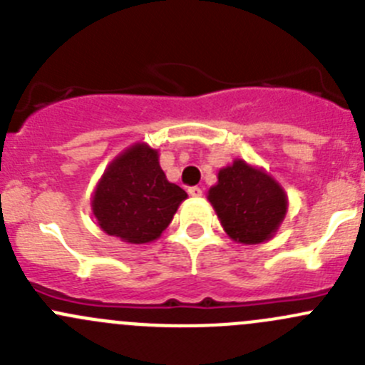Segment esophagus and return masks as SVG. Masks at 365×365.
<instances>
[{
	"instance_id": "1",
	"label": "esophagus",
	"mask_w": 365,
	"mask_h": 365,
	"mask_svg": "<svg viewBox=\"0 0 365 365\" xmlns=\"http://www.w3.org/2000/svg\"><path fill=\"white\" fill-rule=\"evenodd\" d=\"M187 192H189L192 197H200L201 194H203V189L197 185H192V187H189V190H187Z\"/></svg>"
}]
</instances>
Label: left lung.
<instances>
[{
  "instance_id": "8db88e82",
  "label": "left lung",
  "mask_w": 365,
  "mask_h": 365,
  "mask_svg": "<svg viewBox=\"0 0 365 365\" xmlns=\"http://www.w3.org/2000/svg\"><path fill=\"white\" fill-rule=\"evenodd\" d=\"M224 231L240 244L268 240L286 213V196L279 183L244 160L220 169L219 183L208 192Z\"/></svg>"
}]
</instances>
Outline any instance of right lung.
<instances>
[{"label":"right lung","mask_w":365,"mask_h":365,"mask_svg":"<svg viewBox=\"0 0 365 365\" xmlns=\"http://www.w3.org/2000/svg\"><path fill=\"white\" fill-rule=\"evenodd\" d=\"M185 197L182 187L165 178L157 150L135 145L109 165L91 205L106 233L146 244L160 237Z\"/></svg>","instance_id":"right-lung-1"}]
</instances>
